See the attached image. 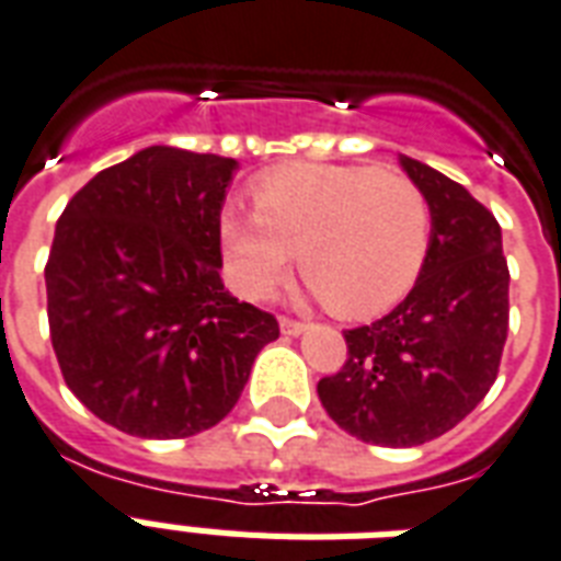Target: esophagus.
I'll use <instances>...</instances> for the list:
<instances>
[{
	"label": "esophagus",
	"mask_w": 561,
	"mask_h": 561,
	"mask_svg": "<svg viewBox=\"0 0 561 561\" xmlns=\"http://www.w3.org/2000/svg\"><path fill=\"white\" fill-rule=\"evenodd\" d=\"M307 328V322H301V319H293V316H280V331H284L286 336H298L301 331Z\"/></svg>",
	"instance_id": "obj_1"
}]
</instances>
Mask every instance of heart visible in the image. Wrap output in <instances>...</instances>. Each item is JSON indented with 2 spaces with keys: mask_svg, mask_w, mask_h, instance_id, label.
<instances>
[{
  "mask_svg": "<svg viewBox=\"0 0 561 561\" xmlns=\"http://www.w3.org/2000/svg\"><path fill=\"white\" fill-rule=\"evenodd\" d=\"M256 213L227 204L218 242L227 275L248 298H268L293 260L340 319L390 310L428 254L432 206L402 174L357 165H289L251 188Z\"/></svg>",
  "mask_w": 561,
  "mask_h": 561,
  "instance_id": "obj_1",
  "label": "heart"
}]
</instances>
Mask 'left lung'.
I'll list each match as a JSON object with an SVG mask.
<instances>
[{"mask_svg": "<svg viewBox=\"0 0 561 561\" xmlns=\"http://www.w3.org/2000/svg\"><path fill=\"white\" fill-rule=\"evenodd\" d=\"M432 206L414 289L373 325L343 331L348 355L316 390L364 444L420 446L473 411L500 373L508 334V265L496 218L465 185L402 156Z\"/></svg>", "mask_w": 561, "mask_h": 561, "instance_id": "8db88e82", "label": "left lung"}]
</instances>
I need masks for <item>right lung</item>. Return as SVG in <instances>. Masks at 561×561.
<instances>
[{"label":"right lung","mask_w":561,"mask_h":561,"mask_svg":"<svg viewBox=\"0 0 561 561\" xmlns=\"http://www.w3.org/2000/svg\"><path fill=\"white\" fill-rule=\"evenodd\" d=\"M236 159L156 145L88 180L46 260V316L76 399L126 435L174 440L221 423L272 313L221 284L218 216Z\"/></svg>","instance_id":"1"}]
</instances>
